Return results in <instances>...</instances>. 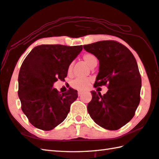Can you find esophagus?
Here are the masks:
<instances>
[{
    "label": "esophagus",
    "instance_id": "obj_1",
    "mask_svg": "<svg viewBox=\"0 0 159 159\" xmlns=\"http://www.w3.org/2000/svg\"><path fill=\"white\" fill-rule=\"evenodd\" d=\"M82 94H83V92H81V91H79V92H78V94H79V96H80V95H82Z\"/></svg>",
    "mask_w": 159,
    "mask_h": 159
}]
</instances>
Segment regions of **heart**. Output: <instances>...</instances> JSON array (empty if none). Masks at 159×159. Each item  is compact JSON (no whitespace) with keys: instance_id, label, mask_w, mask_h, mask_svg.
I'll return each instance as SVG.
<instances>
[{"instance_id":"obj_1","label":"heart","mask_w":159,"mask_h":159,"mask_svg":"<svg viewBox=\"0 0 159 159\" xmlns=\"http://www.w3.org/2000/svg\"><path fill=\"white\" fill-rule=\"evenodd\" d=\"M83 58L84 61L85 62L86 64L88 65L90 68H92L95 65H97L98 60L94 54H90V53H87L84 54ZM73 63H71L69 67H68V73H70L72 70ZM91 82V79L88 78H77L74 79L71 83V85L72 88L79 90H85L88 88L89 83Z\"/></svg>"}]
</instances>
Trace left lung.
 Listing matches in <instances>:
<instances>
[{"mask_svg": "<svg viewBox=\"0 0 159 159\" xmlns=\"http://www.w3.org/2000/svg\"><path fill=\"white\" fill-rule=\"evenodd\" d=\"M99 61L94 88L107 85L106 94L92 91L88 111L94 122L109 130L120 129L134 116L140 102L141 77L136 61L125 46L114 40L83 45Z\"/></svg>", "mask_w": 159, "mask_h": 159, "instance_id": "obj_1", "label": "left lung"}]
</instances>
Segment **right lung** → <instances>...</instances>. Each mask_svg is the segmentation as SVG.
Wrapping results in <instances>:
<instances>
[{
  "instance_id": "right-lung-1",
  "label": "right lung",
  "mask_w": 159,
  "mask_h": 159,
  "mask_svg": "<svg viewBox=\"0 0 159 159\" xmlns=\"http://www.w3.org/2000/svg\"><path fill=\"white\" fill-rule=\"evenodd\" d=\"M82 49V45H41L24 60L18 94L22 110L36 128L49 131L66 119L71 104L78 98L77 91L70 88L60 94L53 85L58 79L64 80L68 67Z\"/></svg>"
}]
</instances>
